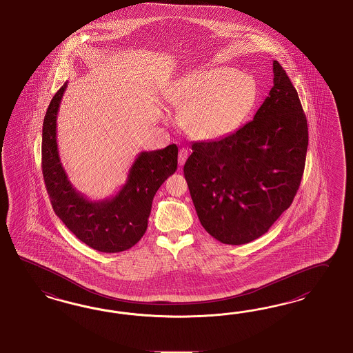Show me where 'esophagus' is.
<instances>
[{
    "label": "esophagus",
    "instance_id": "esophagus-1",
    "mask_svg": "<svg viewBox=\"0 0 353 353\" xmlns=\"http://www.w3.org/2000/svg\"><path fill=\"white\" fill-rule=\"evenodd\" d=\"M188 157H189V150L186 148L180 149V152H179V164L183 165L185 162H186V159H188Z\"/></svg>",
    "mask_w": 353,
    "mask_h": 353
}]
</instances>
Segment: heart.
Instances as JSON below:
<instances>
[{
    "instance_id": "1",
    "label": "heart",
    "mask_w": 353,
    "mask_h": 353,
    "mask_svg": "<svg viewBox=\"0 0 353 353\" xmlns=\"http://www.w3.org/2000/svg\"><path fill=\"white\" fill-rule=\"evenodd\" d=\"M182 112V127L192 139L212 141L234 134L248 119L257 101L252 77L229 67L192 70L164 91Z\"/></svg>"
}]
</instances>
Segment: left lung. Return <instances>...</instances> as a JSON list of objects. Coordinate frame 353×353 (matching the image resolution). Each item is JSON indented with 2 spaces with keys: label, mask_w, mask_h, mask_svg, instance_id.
I'll return each instance as SVG.
<instances>
[{
  "label": "left lung",
  "mask_w": 353,
  "mask_h": 353,
  "mask_svg": "<svg viewBox=\"0 0 353 353\" xmlns=\"http://www.w3.org/2000/svg\"><path fill=\"white\" fill-rule=\"evenodd\" d=\"M274 86L253 121L219 141L194 143L183 174L205 231L223 244L266 234L305 171L308 127L298 92L272 61Z\"/></svg>",
  "instance_id": "obj_1"
}]
</instances>
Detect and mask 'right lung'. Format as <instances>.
Listing matches in <instances>:
<instances>
[{"label": "right lung", "mask_w": 353, "mask_h": 353, "mask_svg": "<svg viewBox=\"0 0 353 353\" xmlns=\"http://www.w3.org/2000/svg\"><path fill=\"white\" fill-rule=\"evenodd\" d=\"M68 82L48 105L42 127V173L54 212L77 238L104 253L132 248L148 229L152 198L177 170L179 148L172 143L136 158L119 192L104 201H88L68 180L57 152V117Z\"/></svg>", "instance_id": "1"}]
</instances>
